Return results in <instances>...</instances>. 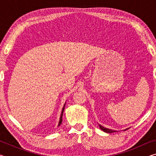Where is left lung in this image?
I'll return each instance as SVG.
<instances>
[{
  "label": "left lung",
  "instance_id": "1",
  "mask_svg": "<svg viewBox=\"0 0 156 156\" xmlns=\"http://www.w3.org/2000/svg\"><path fill=\"white\" fill-rule=\"evenodd\" d=\"M99 127H100V129H101L102 131H103L104 132H105V133H113V132H115V130H113V129H109L105 128V127H104L103 126H102V125H99ZM129 128H130V127H129ZM129 128H126V129H124V131L127 130V129H129Z\"/></svg>",
  "mask_w": 156,
  "mask_h": 156
}]
</instances>
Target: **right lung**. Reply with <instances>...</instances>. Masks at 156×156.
Returning a JSON list of instances; mask_svg holds the SVG:
<instances>
[{
    "label": "right lung",
    "mask_w": 156,
    "mask_h": 156,
    "mask_svg": "<svg viewBox=\"0 0 156 156\" xmlns=\"http://www.w3.org/2000/svg\"><path fill=\"white\" fill-rule=\"evenodd\" d=\"M65 105H66V102L64 105V106H63V108L62 109V112H61V115H60V120H59V122H58V126H59L60 125H61V123L62 122V115H63V112H64V109H65Z\"/></svg>",
    "instance_id": "obj_1"
}]
</instances>
